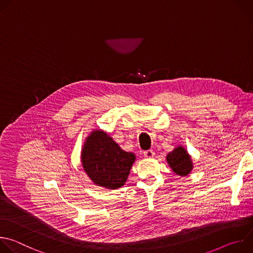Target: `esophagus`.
Returning <instances> with one entry per match:
<instances>
[{"label": "esophagus", "mask_w": 253, "mask_h": 253, "mask_svg": "<svg viewBox=\"0 0 253 253\" xmlns=\"http://www.w3.org/2000/svg\"><path fill=\"white\" fill-rule=\"evenodd\" d=\"M143 155H144V157L147 158V159H151V158L154 157L155 153H154L153 150H147V151H144Z\"/></svg>", "instance_id": "obj_1"}]
</instances>
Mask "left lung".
I'll return each instance as SVG.
<instances>
[{
  "label": "left lung",
  "instance_id": "8db88e82",
  "mask_svg": "<svg viewBox=\"0 0 253 253\" xmlns=\"http://www.w3.org/2000/svg\"><path fill=\"white\" fill-rule=\"evenodd\" d=\"M166 161L171 170L178 176H188L193 169L191 156L181 145H177L166 155Z\"/></svg>",
  "mask_w": 253,
  "mask_h": 253
}]
</instances>
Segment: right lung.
Masks as SVG:
<instances>
[{"instance_id":"1","label":"right lung","mask_w":253,"mask_h":253,"mask_svg":"<svg viewBox=\"0 0 253 253\" xmlns=\"http://www.w3.org/2000/svg\"><path fill=\"white\" fill-rule=\"evenodd\" d=\"M136 160L132 152L124 151L113 138L102 130H92L81 150V165L91 181L107 189H117L127 181Z\"/></svg>"}]
</instances>
